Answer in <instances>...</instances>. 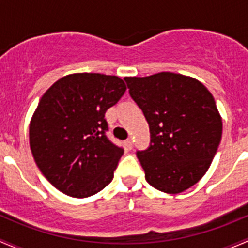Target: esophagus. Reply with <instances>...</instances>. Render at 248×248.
<instances>
[{
  "label": "esophagus",
  "mask_w": 248,
  "mask_h": 248,
  "mask_svg": "<svg viewBox=\"0 0 248 248\" xmlns=\"http://www.w3.org/2000/svg\"><path fill=\"white\" fill-rule=\"evenodd\" d=\"M124 147H126L127 150H131L132 147H133V141H132L131 138L124 140Z\"/></svg>",
  "instance_id": "34e87169"
}]
</instances>
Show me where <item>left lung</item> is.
Here are the masks:
<instances>
[{"label":"left lung","mask_w":248,"mask_h":248,"mask_svg":"<svg viewBox=\"0 0 248 248\" xmlns=\"http://www.w3.org/2000/svg\"><path fill=\"white\" fill-rule=\"evenodd\" d=\"M124 81L149 124L150 146L137 151L145 179L164 193L186 191L204 176L221 141L214 97L194 78L170 72Z\"/></svg>","instance_id":"1"}]
</instances>
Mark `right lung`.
<instances>
[{
  "instance_id": "1",
  "label": "right lung",
  "mask_w": 248,
  "mask_h": 248,
  "mask_svg": "<svg viewBox=\"0 0 248 248\" xmlns=\"http://www.w3.org/2000/svg\"><path fill=\"white\" fill-rule=\"evenodd\" d=\"M115 76L69 74L39 101L30 124V146L39 170L74 198L93 196L111 182L124 149L107 138L106 111L124 96Z\"/></svg>"
}]
</instances>
